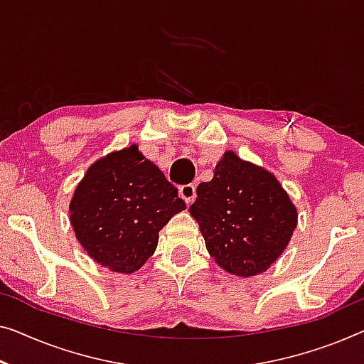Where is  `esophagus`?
Masks as SVG:
<instances>
[{
	"instance_id": "esophagus-1",
	"label": "esophagus",
	"mask_w": 364,
	"mask_h": 364,
	"mask_svg": "<svg viewBox=\"0 0 364 364\" xmlns=\"http://www.w3.org/2000/svg\"><path fill=\"white\" fill-rule=\"evenodd\" d=\"M180 196L184 199V203L191 204L196 199V186L194 184H183V186H180Z\"/></svg>"
}]
</instances>
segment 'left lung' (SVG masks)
I'll use <instances>...</instances> for the list:
<instances>
[{
  "label": "left lung",
  "instance_id": "1",
  "mask_svg": "<svg viewBox=\"0 0 364 364\" xmlns=\"http://www.w3.org/2000/svg\"><path fill=\"white\" fill-rule=\"evenodd\" d=\"M189 213L217 264L237 276L269 268L291 240L297 210L278 180L227 151L214 178L198 186Z\"/></svg>",
  "mask_w": 364,
  "mask_h": 364
}]
</instances>
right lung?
Returning a JSON list of instances; mask_svg holds the SVG:
<instances>
[{
	"instance_id": "add662e5",
	"label": "right lung",
	"mask_w": 364,
	"mask_h": 364,
	"mask_svg": "<svg viewBox=\"0 0 364 364\" xmlns=\"http://www.w3.org/2000/svg\"><path fill=\"white\" fill-rule=\"evenodd\" d=\"M186 208L176 188L137 145L90 166L70 203V220L91 258L134 273L154 255L159 232Z\"/></svg>"
}]
</instances>
